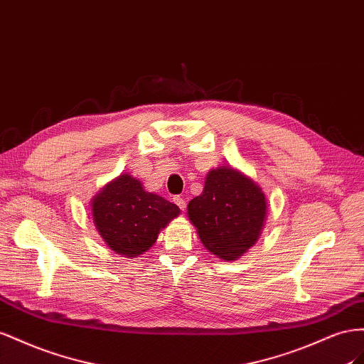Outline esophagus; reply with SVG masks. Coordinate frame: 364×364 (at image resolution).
<instances>
[{"label": "esophagus", "mask_w": 364, "mask_h": 364, "mask_svg": "<svg viewBox=\"0 0 364 364\" xmlns=\"http://www.w3.org/2000/svg\"><path fill=\"white\" fill-rule=\"evenodd\" d=\"M173 203L180 207V210H186V205H188V203H186L184 196H173Z\"/></svg>", "instance_id": "obj_1"}]
</instances>
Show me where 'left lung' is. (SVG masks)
<instances>
[{
    "label": "left lung",
    "instance_id": "1",
    "mask_svg": "<svg viewBox=\"0 0 364 364\" xmlns=\"http://www.w3.org/2000/svg\"><path fill=\"white\" fill-rule=\"evenodd\" d=\"M188 213L207 250L233 261L257 241L267 201L250 178L223 166L207 175L204 191L189 203Z\"/></svg>",
    "mask_w": 364,
    "mask_h": 364
}]
</instances>
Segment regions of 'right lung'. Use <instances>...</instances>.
<instances>
[{
  "label": "right lung",
  "instance_id": "obj_1",
  "mask_svg": "<svg viewBox=\"0 0 364 364\" xmlns=\"http://www.w3.org/2000/svg\"><path fill=\"white\" fill-rule=\"evenodd\" d=\"M178 213V205L146 192L131 175H120L92 201V220L103 241L124 256L146 252Z\"/></svg>",
  "mask_w": 364,
  "mask_h": 364
}]
</instances>
